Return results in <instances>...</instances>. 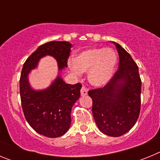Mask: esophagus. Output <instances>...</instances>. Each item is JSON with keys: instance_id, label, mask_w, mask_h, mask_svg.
I'll use <instances>...</instances> for the list:
<instances>
[{"instance_id": "1", "label": "esophagus", "mask_w": 160, "mask_h": 160, "mask_svg": "<svg viewBox=\"0 0 160 160\" xmlns=\"http://www.w3.org/2000/svg\"><path fill=\"white\" fill-rule=\"evenodd\" d=\"M87 91H88V90H87V87L83 86V87H82V89H81V95L82 96L87 95Z\"/></svg>"}]
</instances>
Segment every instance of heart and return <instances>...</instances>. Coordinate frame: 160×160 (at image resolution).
<instances>
[{
    "instance_id": "b5f03b06",
    "label": "heart",
    "mask_w": 160,
    "mask_h": 160,
    "mask_svg": "<svg viewBox=\"0 0 160 160\" xmlns=\"http://www.w3.org/2000/svg\"><path fill=\"white\" fill-rule=\"evenodd\" d=\"M118 64L116 52L111 48L93 47L80 52L73 59L68 62L70 70L75 75L88 71L90 84L101 87L111 81Z\"/></svg>"
}]
</instances>
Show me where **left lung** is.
I'll return each instance as SVG.
<instances>
[{
  "instance_id": "left-lung-1",
  "label": "left lung",
  "mask_w": 160,
  "mask_h": 160,
  "mask_svg": "<svg viewBox=\"0 0 160 160\" xmlns=\"http://www.w3.org/2000/svg\"><path fill=\"white\" fill-rule=\"evenodd\" d=\"M118 70L102 88L90 90L92 113L98 128L105 135L118 137L128 132L140 113L141 78L138 68L131 55L120 46Z\"/></svg>"
}]
</instances>
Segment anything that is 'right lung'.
I'll use <instances>...</instances> for the list:
<instances>
[{"label": "right lung", "mask_w": 160, "mask_h": 160, "mask_svg": "<svg viewBox=\"0 0 160 160\" xmlns=\"http://www.w3.org/2000/svg\"><path fill=\"white\" fill-rule=\"evenodd\" d=\"M72 45L68 42H49L37 49L26 59L20 78V95L25 119L40 135L49 138L63 135L71 123V109L80 97L81 83L66 84L60 75L46 90L30 87L28 74L46 55L54 58L59 70L67 67Z\"/></svg>", "instance_id": "1"}]
</instances>
